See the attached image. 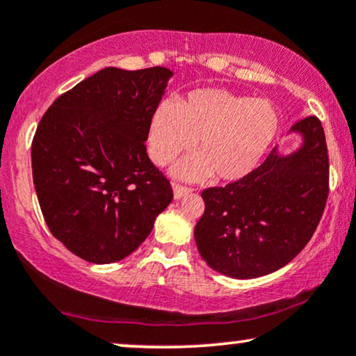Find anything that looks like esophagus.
I'll return each mask as SVG.
<instances>
[{"mask_svg":"<svg viewBox=\"0 0 356 356\" xmlns=\"http://www.w3.org/2000/svg\"><path fill=\"white\" fill-rule=\"evenodd\" d=\"M193 189H189V188H184V186H181V184H173V196H175V199H181L184 194H188V193H191Z\"/></svg>","mask_w":356,"mask_h":356,"instance_id":"esophagus-1","label":"esophagus"}]
</instances>
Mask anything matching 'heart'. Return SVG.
Returning <instances> with one entry per match:
<instances>
[{
    "label": "heart",
    "mask_w": 356,
    "mask_h": 356,
    "mask_svg": "<svg viewBox=\"0 0 356 356\" xmlns=\"http://www.w3.org/2000/svg\"><path fill=\"white\" fill-rule=\"evenodd\" d=\"M279 128L270 100L209 87L189 92L179 105L160 102L150 116L147 145L154 162L167 165L197 140L201 154L181 160L173 173L183 179L216 173L218 181L235 183L259 167Z\"/></svg>",
    "instance_id": "obj_1"
}]
</instances>
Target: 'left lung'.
<instances>
[{"label":"left lung","mask_w":356,"mask_h":356,"mask_svg":"<svg viewBox=\"0 0 356 356\" xmlns=\"http://www.w3.org/2000/svg\"><path fill=\"white\" fill-rule=\"evenodd\" d=\"M300 147L274 149L241 181L202 191L206 211L194 227L199 254L216 272L256 279L293 259L311 240L329 194L327 144L321 121L291 126Z\"/></svg>","instance_id":"8db88e82"}]
</instances>
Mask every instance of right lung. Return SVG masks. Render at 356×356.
Listing matches in <instances>:
<instances>
[{"label": "right lung", "instance_id": "1", "mask_svg": "<svg viewBox=\"0 0 356 356\" xmlns=\"http://www.w3.org/2000/svg\"><path fill=\"white\" fill-rule=\"evenodd\" d=\"M173 72L105 67L58 97L32 140L35 193L51 235L94 264L139 248L173 199L145 140Z\"/></svg>", "mask_w": 356, "mask_h": 356}]
</instances>
